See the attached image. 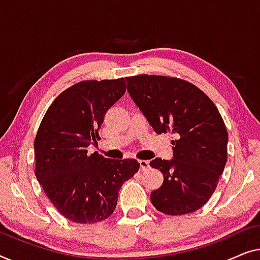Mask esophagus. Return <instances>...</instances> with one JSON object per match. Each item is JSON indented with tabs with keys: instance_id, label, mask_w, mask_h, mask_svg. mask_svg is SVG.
<instances>
[{
	"instance_id": "obj_1",
	"label": "esophagus",
	"mask_w": 260,
	"mask_h": 260,
	"mask_svg": "<svg viewBox=\"0 0 260 260\" xmlns=\"http://www.w3.org/2000/svg\"><path fill=\"white\" fill-rule=\"evenodd\" d=\"M139 167H140V171L141 172L147 171L148 168H149V162L148 161H145V160H141V161H139Z\"/></svg>"
}]
</instances>
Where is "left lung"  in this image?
I'll return each mask as SVG.
<instances>
[{"instance_id":"obj_1","label":"left lung","mask_w":260,"mask_h":260,"mask_svg":"<svg viewBox=\"0 0 260 260\" xmlns=\"http://www.w3.org/2000/svg\"><path fill=\"white\" fill-rule=\"evenodd\" d=\"M132 100L156 134L173 135V158L153 159L164 182L151 193L156 210L187 214L213 194L228 160L229 135L206 94L184 80L158 75L126 78Z\"/></svg>"}]
</instances>
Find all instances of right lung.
I'll use <instances>...</instances> for the list:
<instances>
[{"mask_svg": "<svg viewBox=\"0 0 260 260\" xmlns=\"http://www.w3.org/2000/svg\"><path fill=\"white\" fill-rule=\"evenodd\" d=\"M125 92V79L76 83L54 100L39 127L36 178L56 210L78 224L107 219L122 184L139 171L135 159L87 154L98 146L106 112Z\"/></svg>", "mask_w": 260, "mask_h": 260, "instance_id": "1", "label": "right lung"}]
</instances>
